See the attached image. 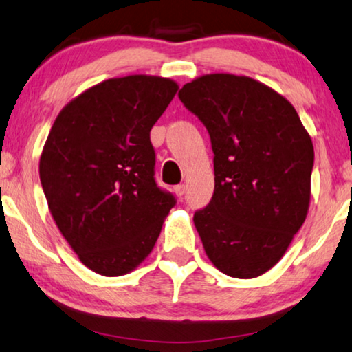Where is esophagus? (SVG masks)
I'll return each mask as SVG.
<instances>
[{"label": "esophagus", "instance_id": "34e87169", "mask_svg": "<svg viewBox=\"0 0 352 352\" xmlns=\"http://www.w3.org/2000/svg\"><path fill=\"white\" fill-rule=\"evenodd\" d=\"M185 191H186L185 185H177V186H174V192H175L177 197H182L183 194H185Z\"/></svg>", "mask_w": 352, "mask_h": 352}]
</instances>
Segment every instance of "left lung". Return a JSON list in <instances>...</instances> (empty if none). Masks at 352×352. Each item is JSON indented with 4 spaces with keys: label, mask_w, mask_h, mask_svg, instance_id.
<instances>
[{
    "label": "left lung",
    "mask_w": 352,
    "mask_h": 352,
    "mask_svg": "<svg viewBox=\"0 0 352 352\" xmlns=\"http://www.w3.org/2000/svg\"><path fill=\"white\" fill-rule=\"evenodd\" d=\"M178 98L206 124L214 153L213 197L192 218L204 250L223 274L261 276L308 214L310 134L285 96L246 76H201Z\"/></svg>",
    "instance_id": "obj_1"
}]
</instances>
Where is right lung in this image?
<instances>
[{"label": "right lung", "mask_w": 352, "mask_h": 352, "mask_svg": "<svg viewBox=\"0 0 352 352\" xmlns=\"http://www.w3.org/2000/svg\"><path fill=\"white\" fill-rule=\"evenodd\" d=\"M178 90L172 78H107L67 102L39 177L52 218L77 258L104 276L142 264L175 206L155 182L150 131Z\"/></svg>", "instance_id": "obj_1"}]
</instances>
